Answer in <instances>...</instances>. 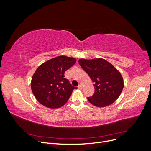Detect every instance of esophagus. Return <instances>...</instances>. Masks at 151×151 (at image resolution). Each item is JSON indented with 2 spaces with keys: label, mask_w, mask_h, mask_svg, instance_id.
I'll return each mask as SVG.
<instances>
[{
  "label": "esophagus",
  "mask_w": 151,
  "mask_h": 151,
  "mask_svg": "<svg viewBox=\"0 0 151 151\" xmlns=\"http://www.w3.org/2000/svg\"><path fill=\"white\" fill-rule=\"evenodd\" d=\"M78 88H79V89H83V86H82L81 84H79V85L78 86Z\"/></svg>",
  "instance_id": "obj_1"
}]
</instances>
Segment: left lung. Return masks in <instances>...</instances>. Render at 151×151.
Instances as JSON below:
<instances>
[{
  "label": "left lung",
  "instance_id": "left-lung-1",
  "mask_svg": "<svg viewBox=\"0 0 151 151\" xmlns=\"http://www.w3.org/2000/svg\"><path fill=\"white\" fill-rule=\"evenodd\" d=\"M79 63L92 80L95 89L92 97L88 98L89 102L101 108L115 102L124 86L120 72L111 63L101 58H81Z\"/></svg>",
  "mask_w": 151,
  "mask_h": 151
}]
</instances>
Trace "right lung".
<instances>
[{"label":"right lung","mask_w":151,"mask_h":151,"mask_svg":"<svg viewBox=\"0 0 151 151\" xmlns=\"http://www.w3.org/2000/svg\"><path fill=\"white\" fill-rule=\"evenodd\" d=\"M76 62L74 57L61 55L50 59L37 68L32 77L31 88L40 103L53 109L67 102L77 88L69 84L64 73Z\"/></svg>","instance_id":"1"}]
</instances>
